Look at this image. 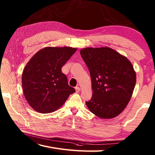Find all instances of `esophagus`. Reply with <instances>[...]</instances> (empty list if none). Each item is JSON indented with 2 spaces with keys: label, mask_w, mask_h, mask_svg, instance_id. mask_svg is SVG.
<instances>
[{
  "label": "esophagus",
  "mask_w": 155,
  "mask_h": 155,
  "mask_svg": "<svg viewBox=\"0 0 155 155\" xmlns=\"http://www.w3.org/2000/svg\"><path fill=\"white\" fill-rule=\"evenodd\" d=\"M75 90H76V92H77V93H78V92L81 91V88H80V87H76Z\"/></svg>",
  "instance_id": "34e87169"
}]
</instances>
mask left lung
Masks as SVG:
<instances>
[{
  "label": "left lung",
  "instance_id": "8db88e82",
  "mask_svg": "<svg viewBox=\"0 0 155 155\" xmlns=\"http://www.w3.org/2000/svg\"><path fill=\"white\" fill-rule=\"evenodd\" d=\"M80 53L90 72L93 97L86 102L91 113L103 119L117 117L127 106L136 84L130 61L111 48L87 47Z\"/></svg>",
  "mask_w": 155,
  "mask_h": 155
}]
</instances>
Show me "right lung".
<instances>
[{"label":"right lung","instance_id":"add662e5","mask_svg":"<svg viewBox=\"0 0 155 155\" xmlns=\"http://www.w3.org/2000/svg\"><path fill=\"white\" fill-rule=\"evenodd\" d=\"M77 50L47 47L38 51L26 64L22 74V90L35 110L41 113L57 110L74 93L61 68Z\"/></svg>","mask_w":155,"mask_h":155}]
</instances>
